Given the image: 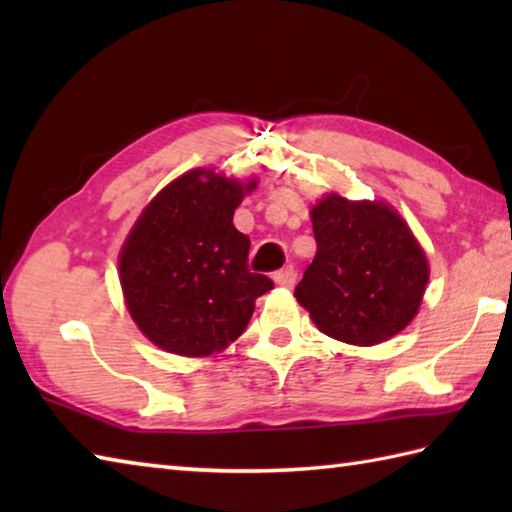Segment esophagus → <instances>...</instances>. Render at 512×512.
<instances>
[{
    "instance_id": "1",
    "label": "esophagus",
    "mask_w": 512,
    "mask_h": 512,
    "mask_svg": "<svg viewBox=\"0 0 512 512\" xmlns=\"http://www.w3.org/2000/svg\"><path fill=\"white\" fill-rule=\"evenodd\" d=\"M273 279H275V284L281 288H292L297 281V270H295V266H286V268L277 270Z\"/></svg>"
}]
</instances>
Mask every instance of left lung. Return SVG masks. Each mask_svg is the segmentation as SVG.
Returning <instances> with one entry per match:
<instances>
[{
    "mask_svg": "<svg viewBox=\"0 0 512 512\" xmlns=\"http://www.w3.org/2000/svg\"><path fill=\"white\" fill-rule=\"evenodd\" d=\"M317 255L295 288L310 319L336 341L376 345L416 317L429 264L407 222L385 202L330 193L312 206Z\"/></svg>",
    "mask_w": 512,
    "mask_h": 512,
    "instance_id": "8db88e82",
    "label": "left lung"
}]
</instances>
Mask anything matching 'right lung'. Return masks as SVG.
I'll return each instance as SVG.
<instances>
[{"mask_svg": "<svg viewBox=\"0 0 512 512\" xmlns=\"http://www.w3.org/2000/svg\"><path fill=\"white\" fill-rule=\"evenodd\" d=\"M257 187L193 169L167 184L127 235L118 270L132 319L151 343L209 356L246 330L255 299L273 290L248 270L250 239L233 226Z\"/></svg>", "mask_w": 512, "mask_h": 512, "instance_id": "right-lung-1", "label": "right lung"}]
</instances>
